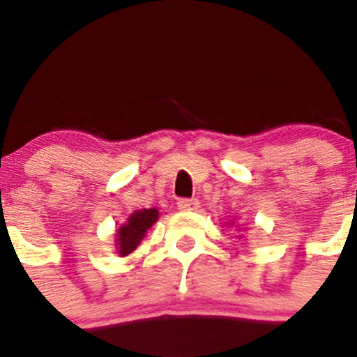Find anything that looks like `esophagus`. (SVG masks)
<instances>
[{
  "instance_id": "1",
  "label": "esophagus",
  "mask_w": 357,
  "mask_h": 357,
  "mask_svg": "<svg viewBox=\"0 0 357 357\" xmlns=\"http://www.w3.org/2000/svg\"><path fill=\"white\" fill-rule=\"evenodd\" d=\"M176 207L181 211H197L200 207V202L197 198H181L176 202Z\"/></svg>"
}]
</instances>
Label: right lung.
I'll return each instance as SVG.
<instances>
[{
    "label": "right lung",
    "mask_w": 357,
    "mask_h": 357,
    "mask_svg": "<svg viewBox=\"0 0 357 357\" xmlns=\"http://www.w3.org/2000/svg\"><path fill=\"white\" fill-rule=\"evenodd\" d=\"M159 218V211L155 207L151 209H141L135 211L128 216L127 223H123L118 229L116 234V247H118L119 255H128L139 247V243L143 241L146 230L150 229Z\"/></svg>",
    "instance_id": "1"
}]
</instances>
